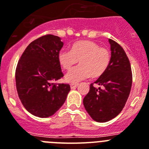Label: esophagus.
Returning a JSON list of instances; mask_svg holds the SVG:
<instances>
[{
  "mask_svg": "<svg viewBox=\"0 0 149 149\" xmlns=\"http://www.w3.org/2000/svg\"><path fill=\"white\" fill-rule=\"evenodd\" d=\"M78 85H79L78 83H71V84H70V88H71V89L76 88L77 87Z\"/></svg>",
  "mask_w": 149,
  "mask_h": 149,
  "instance_id": "esophagus-1",
  "label": "esophagus"
}]
</instances>
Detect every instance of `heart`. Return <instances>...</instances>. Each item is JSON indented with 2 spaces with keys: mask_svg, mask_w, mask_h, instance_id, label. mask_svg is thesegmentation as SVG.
I'll list each match as a JSON object with an SVG mask.
<instances>
[{
  "mask_svg": "<svg viewBox=\"0 0 149 149\" xmlns=\"http://www.w3.org/2000/svg\"><path fill=\"white\" fill-rule=\"evenodd\" d=\"M58 61L65 70H70L79 61V66L65 76L67 82L74 83L90 76L95 79L103 76L110 64L111 54L107 48L100 47L93 41L80 40L71 46L70 52L61 50Z\"/></svg>",
  "mask_w": 149,
  "mask_h": 149,
  "instance_id": "b5f03b06",
  "label": "heart"
}]
</instances>
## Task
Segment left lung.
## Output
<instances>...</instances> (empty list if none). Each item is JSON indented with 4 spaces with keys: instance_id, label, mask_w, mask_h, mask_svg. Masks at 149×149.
I'll return each mask as SVG.
<instances>
[{
    "instance_id": "1",
    "label": "left lung",
    "mask_w": 149,
    "mask_h": 149,
    "mask_svg": "<svg viewBox=\"0 0 149 149\" xmlns=\"http://www.w3.org/2000/svg\"><path fill=\"white\" fill-rule=\"evenodd\" d=\"M109 42L110 64L106 73L94 82L103 88L91 84L89 92L83 99L86 111L97 122H107L121 112L132 86L131 67L125 50L116 41L109 39Z\"/></svg>"
}]
</instances>
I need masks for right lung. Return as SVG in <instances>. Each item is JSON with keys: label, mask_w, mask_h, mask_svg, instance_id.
Wrapping results in <instances>:
<instances>
[{"label": "right lung", "mask_w": 149, "mask_h": 149, "mask_svg": "<svg viewBox=\"0 0 149 149\" xmlns=\"http://www.w3.org/2000/svg\"><path fill=\"white\" fill-rule=\"evenodd\" d=\"M64 42L57 36L39 37L27 46L15 70L18 95L24 107L33 116L47 118L64 103L69 84L55 81L64 76L58 54Z\"/></svg>", "instance_id": "right-lung-1"}]
</instances>
